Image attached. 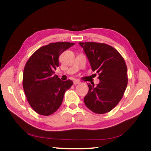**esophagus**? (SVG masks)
Instances as JSON below:
<instances>
[{"label":"esophagus","instance_id":"34e87169","mask_svg":"<svg viewBox=\"0 0 151 151\" xmlns=\"http://www.w3.org/2000/svg\"><path fill=\"white\" fill-rule=\"evenodd\" d=\"M81 83V82L79 81H77V80H75L73 81V84H74V85H78V84H80Z\"/></svg>","mask_w":151,"mask_h":151}]
</instances>
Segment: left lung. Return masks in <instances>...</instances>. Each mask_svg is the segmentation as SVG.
<instances>
[{"instance_id": "obj_1", "label": "left lung", "mask_w": 151, "mask_h": 151, "mask_svg": "<svg viewBox=\"0 0 151 151\" xmlns=\"http://www.w3.org/2000/svg\"><path fill=\"white\" fill-rule=\"evenodd\" d=\"M78 44L100 80L96 86L88 84V92L84 102L95 113H106L118 104L126 90L128 78L125 61L111 46L93 42Z\"/></svg>"}]
</instances>
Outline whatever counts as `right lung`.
I'll return each instance as SVG.
<instances>
[{"label":"right lung","mask_w":151,"mask_h":151,"mask_svg":"<svg viewBox=\"0 0 151 151\" xmlns=\"http://www.w3.org/2000/svg\"><path fill=\"white\" fill-rule=\"evenodd\" d=\"M74 45L58 42L43 46L27 62L22 86L28 102L38 114L48 116L57 111L65 91L73 84L70 80L61 81L55 71L59 66V56Z\"/></svg>","instance_id":"add662e5"}]
</instances>
